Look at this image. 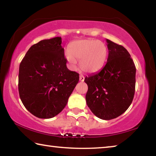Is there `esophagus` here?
Instances as JSON below:
<instances>
[{
	"instance_id": "1",
	"label": "esophagus",
	"mask_w": 156,
	"mask_h": 156,
	"mask_svg": "<svg viewBox=\"0 0 156 156\" xmlns=\"http://www.w3.org/2000/svg\"><path fill=\"white\" fill-rule=\"evenodd\" d=\"M84 80V77L83 75H80V81L83 82Z\"/></svg>"
}]
</instances>
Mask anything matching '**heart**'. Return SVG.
I'll return each mask as SVG.
<instances>
[{"mask_svg":"<svg viewBox=\"0 0 156 156\" xmlns=\"http://www.w3.org/2000/svg\"><path fill=\"white\" fill-rule=\"evenodd\" d=\"M107 55L108 49L104 43L92 39H84L70 44L66 58L72 68H76L77 60H80L81 69L93 73L102 68Z\"/></svg>","mask_w":156,"mask_h":156,"instance_id":"heart-1","label":"heart"}]
</instances>
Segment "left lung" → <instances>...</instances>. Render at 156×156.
<instances>
[{
    "label": "left lung",
    "instance_id": "1",
    "mask_svg": "<svg viewBox=\"0 0 156 156\" xmlns=\"http://www.w3.org/2000/svg\"><path fill=\"white\" fill-rule=\"evenodd\" d=\"M109 55L99 72L84 78L88 86L87 105L102 120L122 115L130 106L135 94L136 69L125 47L106 39Z\"/></svg>",
    "mask_w": 156,
    "mask_h": 156
}]
</instances>
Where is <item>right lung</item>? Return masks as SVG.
Instances as JSON below:
<instances>
[{
    "mask_svg": "<svg viewBox=\"0 0 156 156\" xmlns=\"http://www.w3.org/2000/svg\"><path fill=\"white\" fill-rule=\"evenodd\" d=\"M61 37L38 42L21 61L18 91L23 105L39 118H54L62 112L79 80L69 70Z\"/></svg>",
    "mask_w": 156,
    "mask_h": 156,
    "instance_id": "right-lung-1",
    "label": "right lung"
}]
</instances>
